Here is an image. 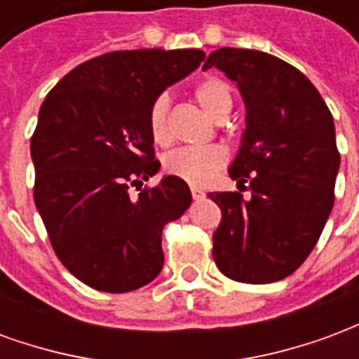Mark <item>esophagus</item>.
<instances>
[{
	"label": "esophagus",
	"mask_w": 359,
	"mask_h": 359,
	"mask_svg": "<svg viewBox=\"0 0 359 359\" xmlns=\"http://www.w3.org/2000/svg\"><path fill=\"white\" fill-rule=\"evenodd\" d=\"M190 192H192V198H194V200H203V198H205V192L200 190V188L192 187L190 188Z\"/></svg>",
	"instance_id": "1"
}]
</instances>
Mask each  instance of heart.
<instances>
[{
	"mask_svg": "<svg viewBox=\"0 0 359 359\" xmlns=\"http://www.w3.org/2000/svg\"><path fill=\"white\" fill-rule=\"evenodd\" d=\"M196 102L211 118L226 117L233 100L225 82L219 79H205L194 90ZM148 125L156 144L171 140L169 133V97L157 95L148 113ZM226 163V151L221 146L202 148H180L165 157V171L190 184H208L217 171Z\"/></svg>",
	"mask_w": 359,
	"mask_h": 359,
	"instance_id": "1",
	"label": "heart"
}]
</instances>
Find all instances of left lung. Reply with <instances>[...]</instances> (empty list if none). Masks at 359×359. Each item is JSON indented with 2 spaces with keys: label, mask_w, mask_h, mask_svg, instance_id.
I'll return each mask as SVG.
<instances>
[{
  "label": "left lung",
  "mask_w": 359,
  "mask_h": 359,
  "mask_svg": "<svg viewBox=\"0 0 359 359\" xmlns=\"http://www.w3.org/2000/svg\"><path fill=\"white\" fill-rule=\"evenodd\" d=\"M211 67L236 82L246 105L231 179L252 196L210 192L221 208L213 259L225 277L265 285L292 275L321 236L334 203L340 156L334 123L306 74L257 50L221 48Z\"/></svg>",
  "instance_id": "1"
}]
</instances>
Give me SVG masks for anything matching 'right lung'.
Listing matches in <instances>:
<instances>
[{
	"label": "right lung",
	"instance_id": "obj_1",
	"mask_svg": "<svg viewBox=\"0 0 359 359\" xmlns=\"http://www.w3.org/2000/svg\"><path fill=\"white\" fill-rule=\"evenodd\" d=\"M202 50L103 53L46 95L30 140L34 202L59 262L102 292H130L163 267L161 233L192 202L182 179L154 177L148 113L157 95L196 71Z\"/></svg>",
	"mask_w": 359,
	"mask_h": 359
}]
</instances>
